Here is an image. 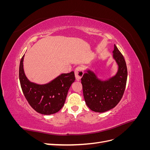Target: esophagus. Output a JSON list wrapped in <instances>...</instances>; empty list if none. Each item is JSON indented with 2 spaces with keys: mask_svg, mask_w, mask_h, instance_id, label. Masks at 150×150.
<instances>
[{
  "mask_svg": "<svg viewBox=\"0 0 150 150\" xmlns=\"http://www.w3.org/2000/svg\"><path fill=\"white\" fill-rule=\"evenodd\" d=\"M74 73H75L76 79L77 81H79L81 79V78H82V76H83V74H84L83 68L81 66L77 67L75 69Z\"/></svg>",
  "mask_w": 150,
  "mask_h": 150,
  "instance_id": "obj_1",
  "label": "esophagus"
}]
</instances>
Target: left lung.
<instances>
[{
	"mask_svg": "<svg viewBox=\"0 0 150 150\" xmlns=\"http://www.w3.org/2000/svg\"><path fill=\"white\" fill-rule=\"evenodd\" d=\"M112 52L118 65V71L115 76L107 81H101L89 70L81 78L85 102L94 112H103L115 108L125 92L128 76L126 62L116 45Z\"/></svg>",
	"mask_w": 150,
	"mask_h": 150,
	"instance_id": "obj_1",
	"label": "left lung"
}]
</instances>
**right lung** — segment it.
I'll return each instance as SVG.
<instances>
[{
	"instance_id": "1",
	"label": "right lung",
	"mask_w": 150,
	"mask_h": 150,
	"mask_svg": "<svg viewBox=\"0 0 150 150\" xmlns=\"http://www.w3.org/2000/svg\"><path fill=\"white\" fill-rule=\"evenodd\" d=\"M24 56L20 62L19 80L27 101L40 114L49 115L58 112L64 106L68 91L75 81L74 71L62 74L48 84H36L30 82L24 74Z\"/></svg>"
}]
</instances>
